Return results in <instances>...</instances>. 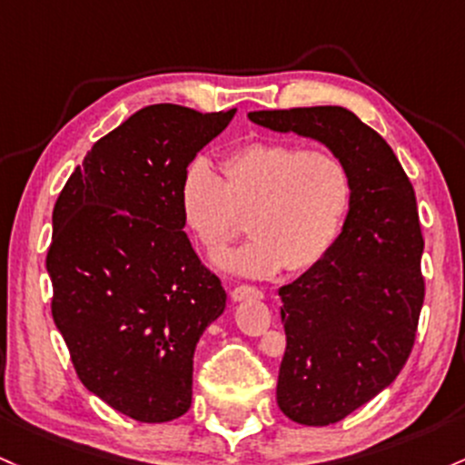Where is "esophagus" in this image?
I'll return each mask as SVG.
<instances>
[{"label":"esophagus","instance_id":"34e87169","mask_svg":"<svg viewBox=\"0 0 465 465\" xmlns=\"http://www.w3.org/2000/svg\"><path fill=\"white\" fill-rule=\"evenodd\" d=\"M247 298L260 300L264 298V293L258 287H252V284H238V287L232 291V300H236V302H241V300H247Z\"/></svg>","mask_w":465,"mask_h":465}]
</instances>
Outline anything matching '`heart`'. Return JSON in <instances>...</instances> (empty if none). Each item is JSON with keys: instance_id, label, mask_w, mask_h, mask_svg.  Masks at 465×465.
<instances>
[{"instance_id": "1", "label": "heart", "mask_w": 465, "mask_h": 465, "mask_svg": "<svg viewBox=\"0 0 465 465\" xmlns=\"http://www.w3.org/2000/svg\"><path fill=\"white\" fill-rule=\"evenodd\" d=\"M223 178L207 161L190 163L181 181L183 221L207 256L218 258L247 218L252 241L223 258L233 273L267 278L315 267L338 241L353 176L338 154L284 141L238 147L223 161Z\"/></svg>"}]
</instances>
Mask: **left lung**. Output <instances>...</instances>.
Masks as SVG:
<instances>
[{"instance_id":"obj_1","label":"left lung","mask_w":465,"mask_h":465,"mask_svg":"<svg viewBox=\"0 0 465 465\" xmlns=\"http://www.w3.org/2000/svg\"><path fill=\"white\" fill-rule=\"evenodd\" d=\"M249 119L324 143L353 176L333 249L278 291L287 333L278 406L304 426H329L392 384L415 344L426 293L415 190L389 143L351 110H260Z\"/></svg>"}]
</instances>
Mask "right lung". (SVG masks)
I'll return each mask as SVG.
<instances>
[{
  "mask_svg": "<svg viewBox=\"0 0 465 465\" xmlns=\"http://www.w3.org/2000/svg\"><path fill=\"white\" fill-rule=\"evenodd\" d=\"M233 114L147 105L92 145L54 203V324L81 384L136 421L190 411L193 351L227 302L183 232L181 181Z\"/></svg>",
  "mask_w": 465,
  "mask_h": 465,
  "instance_id": "add662e5",
  "label": "right lung"
}]
</instances>
